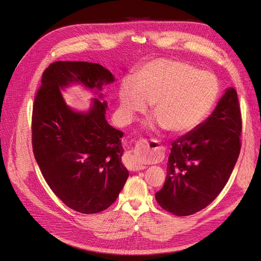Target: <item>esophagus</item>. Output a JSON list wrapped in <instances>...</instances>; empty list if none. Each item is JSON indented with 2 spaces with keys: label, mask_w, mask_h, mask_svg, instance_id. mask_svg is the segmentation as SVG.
I'll return each mask as SVG.
<instances>
[{
  "label": "esophagus",
  "mask_w": 261,
  "mask_h": 261,
  "mask_svg": "<svg viewBox=\"0 0 261 261\" xmlns=\"http://www.w3.org/2000/svg\"><path fill=\"white\" fill-rule=\"evenodd\" d=\"M137 150L140 154H145L147 156H158L162 153L163 147H161L158 141L152 140L151 143H148L147 140H140V143L137 145ZM129 169L132 171H140L145 170L147 167L145 164L139 163L136 158L132 156L129 159Z\"/></svg>",
  "instance_id": "obj_1"
}]
</instances>
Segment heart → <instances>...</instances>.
Segmentation results:
<instances>
[{"label":"heart","instance_id":"heart-1","mask_svg":"<svg viewBox=\"0 0 261 261\" xmlns=\"http://www.w3.org/2000/svg\"><path fill=\"white\" fill-rule=\"evenodd\" d=\"M217 77L208 70H198L183 61L156 59L139 67L122 81L118 101L124 118L130 121L137 113H145L153 103L156 115L153 125L174 134L196 128L219 98Z\"/></svg>","mask_w":261,"mask_h":261}]
</instances>
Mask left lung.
<instances>
[{"label":"left lung","instance_id":"1","mask_svg":"<svg viewBox=\"0 0 261 261\" xmlns=\"http://www.w3.org/2000/svg\"><path fill=\"white\" fill-rule=\"evenodd\" d=\"M238 93L227 88L206 121L172 143L167 178L155 200L175 216L194 215L217 198L241 151Z\"/></svg>","mask_w":261,"mask_h":261}]
</instances>
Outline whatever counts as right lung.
Wrapping results in <instances>:
<instances>
[{"label":"right lung","instance_id":"obj_1","mask_svg":"<svg viewBox=\"0 0 261 261\" xmlns=\"http://www.w3.org/2000/svg\"><path fill=\"white\" fill-rule=\"evenodd\" d=\"M115 78L97 63L59 61L46 68L33 110L36 161L52 192L75 211L108 209L122 191L128 171L122 164L123 132L106 118L102 88ZM80 84L96 98L87 112L69 107L61 91Z\"/></svg>","mask_w":261,"mask_h":261}]
</instances>
